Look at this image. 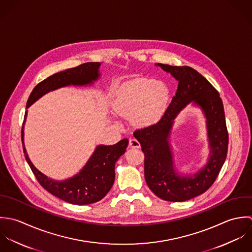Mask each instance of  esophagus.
Returning a JSON list of instances; mask_svg holds the SVG:
<instances>
[{"label":"esophagus","instance_id":"34e87169","mask_svg":"<svg viewBox=\"0 0 252 252\" xmlns=\"http://www.w3.org/2000/svg\"><path fill=\"white\" fill-rule=\"evenodd\" d=\"M128 146L131 148H140V143L135 138H130L128 142Z\"/></svg>","mask_w":252,"mask_h":252}]
</instances>
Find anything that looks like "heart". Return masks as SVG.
Listing matches in <instances>:
<instances>
[{
	"mask_svg": "<svg viewBox=\"0 0 252 252\" xmlns=\"http://www.w3.org/2000/svg\"><path fill=\"white\" fill-rule=\"evenodd\" d=\"M168 97L167 88L154 79L141 78L124 85L117 94L115 110L137 123L148 125L156 122L163 112Z\"/></svg>",
	"mask_w": 252,
	"mask_h": 252,
	"instance_id": "heart-1",
	"label": "heart"
}]
</instances>
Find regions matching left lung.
<instances>
[{"mask_svg":"<svg viewBox=\"0 0 252 252\" xmlns=\"http://www.w3.org/2000/svg\"><path fill=\"white\" fill-rule=\"evenodd\" d=\"M158 65L178 81L175 96L158 123L136 129L133 135L145 156L144 175L152 192L164 201H188L212 186L226 159L229 135L223 102L215 88L195 69ZM190 101L199 104L206 115L211 157L196 175L180 177L174 170L168 138L177 114Z\"/></svg>","mask_w":252,"mask_h":252,"instance_id":"left-lung-1","label":"left lung"}]
</instances>
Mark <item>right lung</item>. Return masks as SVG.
<instances>
[{"label":"right lung","instance_id":"obj_1","mask_svg":"<svg viewBox=\"0 0 252 252\" xmlns=\"http://www.w3.org/2000/svg\"><path fill=\"white\" fill-rule=\"evenodd\" d=\"M99 62H87L77 67L58 72L39 83L32 91L26 104L28 108L44 94L66 86H87L99 78ZM27 112H25L24 122ZM21 140L25 158L41 186L53 196L73 204H90L102 200L111 190L115 180V163L126 152L128 144L124 138L117 144L96 147L84 168L72 178L54 181L41 173L31 162L23 142V126Z\"/></svg>","mask_w":252,"mask_h":252}]
</instances>
